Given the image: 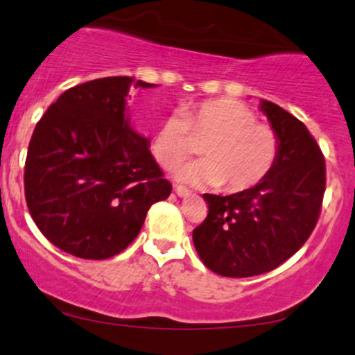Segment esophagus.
<instances>
[{
  "instance_id": "1",
  "label": "esophagus",
  "mask_w": 355,
  "mask_h": 355,
  "mask_svg": "<svg viewBox=\"0 0 355 355\" xmlns=\"http://www.w3.org/2000/svg\"><path fill=\"white\" fill-rule=\"evenodd\" d=\"M175 193H177L178 197H189L190 190H187L185 187H180V185H178V187H175Z\"/></svg>"
}]
</instances>
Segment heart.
<instances>
[{"label":"heart","instance_id":"1","mask_svg":"<svg viewBox=\"0 0 355 355\" xmlns=\"http://www.w3.org/2000/svg\"><path fill=\"white\" fill-rule=\"evenodd\" d=\"M202 143L204 158L182 166L177 177L192 185H221L243 192L270 173L279 155V137L270 125L257 122L250 107L233 98L190 102L163 119L149 149L162 166L171 168L193 151L192 137Z\"/></svg>","mask_w":355,"mask_h":355}]
</instances>
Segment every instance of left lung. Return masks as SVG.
Masks as SVG:
<instances>
[{"label":"left lung","mask_w":355,"mask_h":355,"mask_svg":"<svg viewBox=\"0 0 355 355\" xmlns=\"http://www.w3.org/2000/svg\"><path fill=\"white\" fill-rule=\"evenodd\" d=\"M279 137L270 173L231 196L204 193L207 218L192 233L204 266L225 277L266 274L286 262L315 230L325 193V158L301 121L262 100Z\"/></svg>","instance_id":"left-lung-1"}]
</instances>
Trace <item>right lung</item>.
I'll list each match as a JSON object with an SVG mask.
<instances>
[{
	"label": "right lung",
	"mask_w": 355,
	"mask_h": 355,
	"mask_svg": "<svg viewBox=\"0 0 355 355\" xmlns=\"http://www.w3.org/2000/svg\"><path fill=\"white\" fill-rule=\"evenodd\" d=\"M130 87L155 85L109 76L66 89L30 139V216L52 245L80 259H110L128 248L149 207L171 193L149 139L129 124Z\"/></svg>",
	"instance_id": "add662e5"
}]
</instances>
